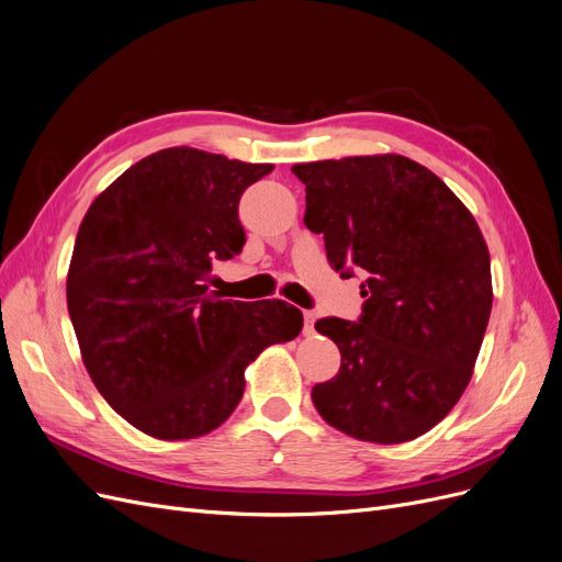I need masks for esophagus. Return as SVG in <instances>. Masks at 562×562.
Wrapping results in <instances>:
<instances>
[{
	"label": "esophagus",
	"instance_id": "esophagus-1",
	"mask_svg": "<svg viewBox=\"0 0 562 562\" xmlns=\"http://www.w3.org/2000/svg\"><path fill=\"white\" fill-rule=\"evenodd\" d=\"M315 334V313L305 311L303 313V336H313Z\"/></svg>",
	"mask_w": 562,
	"mask_h": 562
}]
</instances>
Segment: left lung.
I'll return each instance as SVG.
<instances>
[{"instance_id":"left-lung-1","label":"left lung","mask_w":562,"mask_h":562,"mask_svg":"<svg viewBox=\"0 0 562 562\" xmlns=\"http://www.w3.org/2000/svg\"><path fill=\"white\" fill-rule=\"evenodd\" d=\"M303 222L324 235L340 278L359 270L357 322L322 317L338 373L313 387L331 427L404 443L458 404L491 319V255L481 228L441 179L406 156L299 162Z\"/></svg>"}]
</instances>
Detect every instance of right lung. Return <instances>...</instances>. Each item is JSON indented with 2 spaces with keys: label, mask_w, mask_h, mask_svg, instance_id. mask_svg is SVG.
Instances as JSON below:
<instances>
[{
  "label": "right lung",
  "mask_w": 562,
  "mask_h": 562,
  "mask_svg": "<svg viewBox=\"0 0 562 562\" xmlns=\"http://www.w3.org/2000/svg\"><path fill=\"white\" fill-rule=\"evenodd\" d=\"M270 162L189 147L156 151L88 207L67 276L83 364L119 415L166 441L220 427L240 404L245 369L299 336L284 301L210 292L212 261L240 255L238 203Z\"/></svg>",
  "instance_id": "add662e5"
}]
</instances>
